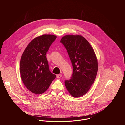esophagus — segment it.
Returning a JSON list of instances; mask_svg holds the SVG:
<instances>
[{
  "label": "esophagus",
  "mask_w": 125,
  "mask_h": 125,
  "mask_svg": "<svg viewBox=\"0 0 125 125\" xmlns=\"http://www.w3.org/2000/svg\"><path fill=\"white\" fill-rule=\"evenodd\" d=\"M62 75L61 74H57V75H56V76H57V78H60V77H62Z\"/></svg>",
  "instance_id": "obj_1"
}]
</instances>
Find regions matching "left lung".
Here are the masks:
<instances>
[{"instance_id": "left-lung-1", "label": "left lung", "mask_w": 125, "mask_h": 125, "mask_svg": "<svg viewBox=\"0 0 125 125\" xmlns=\"http://www.w3.org/2000/svg\"><path fill=\"white\" fill-rule=\"evenodd\" d=\"M70 57L73 68L71 78L65 85L72 97L83 96L94 82L98 62L94 51L88 41L80 35H66L60 41Z\"/></svg>"}]
</instances>
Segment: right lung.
I'll use <instances>...</instances> for the list:
<instances>
[{
  "mask_svg": "<svg viewBox=\"0 0 125 125\" xmlns=\"http://www.w3.org/2000/svg\"><path fill=\"white\" fill-rule=\"evenodd\" d=\"M56 38L52 35L36 37L21 57L20 70L22 81L27 89L36 94L45 92L56 77L50 71L46 55Z\"/></svg>",
  "mask_w": 125,
  "mask_h": 125,
  "instance_id": "1",
  "label": "right lung"
}]
</instances>
